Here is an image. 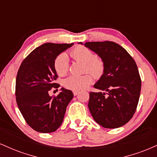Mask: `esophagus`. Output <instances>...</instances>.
<instances>
[{
	"label": "esophagus",
	"mask_w": 157,
	"mask_h": 157,
	"mask_svg": "<svg viewBox=\"0 0 157 157\" xmlns=\"http://www.w3.org/2000/svg\"><path fill=\"white\" fill-rule=\"evenodd\" d=\"M73 94H74V96H77V95L79 94V91H73Z\"/></svg>",
	"instance_id": "obj_1"
}]
</instances>
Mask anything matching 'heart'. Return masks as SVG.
<instances>
[{
  "label": "heart",
  "instance_id": "1",
  "mask_svg": "<svg viewBox=\"0 0 157 157\" xmlns=\"http://www.w3.org/2000/svg\"><path fill=\"white\" fill-rule=\"evenodd\" d=\"M71 56L75 60L85 63V71H89L96 78L102 75L104 71V63L101 59L96 57L94 53L89 48L78 46L70 52ZM54 68L59 76H64L67 74L69 68V60L68 55L63 52L57 56L54 62ZM93 77L87 73L81 76L71 75L63 80V86L66 89L72 91H80L86 89L92 82Z\"/></svg>",
  "mask_w": 157,
  "mask_h": 157
}]
</instances>
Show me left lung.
<instances>
[{"label":"left lung","instance_id":"1","mask_svg":"<svg viewBox=\"0 0 157 157\" xmlns=\"http://www.w3.org/2000/svg\"><path fill=\"white\" fill-rule=\"evenodd\" d=\"M79 44L83 45L82 43ZM104 63V71L90 92L88 106L94 120L105 128H117L132 118L136 111L141 79L136 63L121 46L111 41L87 42Z\"/></svg>","mask_w":157,"mask_h":157}]
</instances>
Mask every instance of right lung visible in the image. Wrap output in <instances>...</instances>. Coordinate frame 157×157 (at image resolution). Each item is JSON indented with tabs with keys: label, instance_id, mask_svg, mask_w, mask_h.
<instances>
[{
	"label": "right lung",
	"instance_id": "right-lung-1",
	"mask_svg": "<svg viewBox=\"0 0 157 157\" xmlns=\"http://www.w3.org/2000/svg\"><path fill=\"white\" fill-rule=\"evenodd\" d=\"M74 44L46 43L38 46L23 61L16 77L15 95L18 109L29 125L37 132L52 133L63 120L66 108L74 95L61 88L57 97L50 96L57 75L54 68L57 56Z\"/></svg>",
	"mask_w": 157,
	"mask_h": 157
}]
</instances>
